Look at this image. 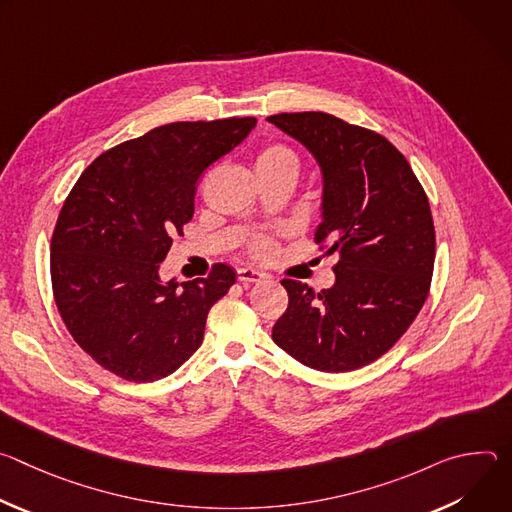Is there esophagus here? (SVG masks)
<instances>
[{
    "label": "esophagus",
    "instance_id": "obj_1",
    "mask_svg": "<svg viewBox=\"0 0 512 512\" xmlns=\"http://www.w3.org/2000/svg\"><path fill=\"white\" fill-rule=\"evenodd\" d=\"M237 279H239L241 283H257V281H263V279H265V273L255 271V269H251V267H241V269H237Z\"/></svg>",
    "mask_w": 512,
    "mask_h": 512
}]
</instances>
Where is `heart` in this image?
Wrapping results in <instances>:
<instances>
[{"label":"heart","mask_w":512,"mask_h":512,"mask_svg":"<svg viewBox=\"0 0 512 512\" xmlns=\"http://www.w3.org/2000/svg\"><path fill=\"white\" fill-rule=\"evenodd\" d=\"M300 166H302L300 154L281 141L265 143L255 158V168H257L259 178H267V176H275V174H296L298 176ZM247 251L255 259H269L275 253V241L269 235H257L249 241Z\"/></svg>","instance_id":"b5f03b06"}]
</instances>
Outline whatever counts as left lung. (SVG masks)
Wrapping results in <instances>:
<instances>
[{"label": "left lung", "instance_id": "obj_1", "mask_svg": "<svg viewBox=\"0 0 512 512\" xmlns=\"http://www.w3.org/2000/svg\"><path fill=\"white\" fill-rule=\"evenodd\" d=\"M267 121L318 160L324 218L314 241L338 255L330 289L281 281L289 304L273 342L322 373L360 369L395 346L427 300L435 261L427 194L405 156L377 131L322 111Z\"/></svg>", "mask_w": 512, "mask_h": 512}]
</instances>
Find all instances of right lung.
<instances>
[{
    "label": "right lung",
    "mask_w": 512,
    "mask_h": 512,
    "mask_svg": "<svg viewBox=\"0 0 512 512\" xmlns=\"http://www.w3.org/2000/svg\"><path fill=\"white\" fill-rule=\"evenodd\" d=\"M255 123L156 127L101 154L66 196L50 243L54 302L70 336L115 377L164 379L200 348L235 271L216 263L208 277L162 283L160 265L192 221L200 174Z\"/></svg>",
    "instance_id": "right-lung-1"
}]
</instances>
